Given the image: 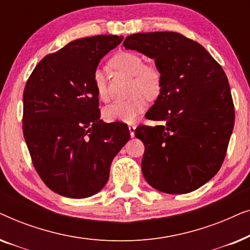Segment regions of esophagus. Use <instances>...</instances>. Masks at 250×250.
<instances>
[{
    "label": "esophagus",
    "instance_id": "34e87169",
    "mask_svg": "<svg viewBox=\"0 0 250 250\" xmlns=\"http://www.w3.org/2000/svg\"><path fill=\"white\" fill-rule=\"evenodd\" d=\"M128 129H129V134H131V138H133V136H134V132H135V126L128 125Z\"/></svg>",
    "mask_w": 250,
    "mask_h": 250
}]
</instances>
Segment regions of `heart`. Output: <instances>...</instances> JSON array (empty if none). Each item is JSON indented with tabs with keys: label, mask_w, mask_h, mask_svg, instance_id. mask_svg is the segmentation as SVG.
<instances>
[{
	"label": "heart",
	"mask_w": 250,
	"mask_h": 250,
	"mask_svg": "<svg viewBox=\"0 0 250 250\" xmlns=\"http://www.w3.org/2000/svg\"><path fill=\"white\" fill-rule=\"evenodd\" d=\"M112 67L118 71L134 77L131 93L133 97L118 100L104 109V118L107 122H134L148 104V98L155 99L162 91V73L158 68L145 64L143 58L134 52H122L111 60ZM94 88L101 101L110 99L107 78L102 70L97 69L93 75Z\"/></svg>",
	"instance_id": "1"
}]
</instances>
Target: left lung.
Instances as JSON below:
<instances>
[{"label": "left lung", "mask_w": 250, "mask_h": 250, "mask_svg": "<svg viewBox=\"0 0 250 250\" xmlns=\"http://www.w3.org/2000/svg\"><path fill=\"white\" fill-rule=\"evenodd\" d=\"M126 49L155 59L162 91L135 136L145 145L142 173L150 186L170 194L197 190L220 170L234 125L227 75L198 42L174 32L127 36Z\"/></svg>", "instance_id": "obj_1"}]
</instances>
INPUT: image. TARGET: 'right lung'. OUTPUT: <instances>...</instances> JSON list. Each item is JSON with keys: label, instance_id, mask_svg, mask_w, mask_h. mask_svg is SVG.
<instances>
[{"label": "right lung", "instance_id": "right-lung-1", "mask_svg": "<svg viewBox=\"0 0 250 250\" xmlns=\"http://www.w3.org/2000/svg\"><path fill=\"white\" fill-rule=\"evenodd\" d=\"M124 37L97 35L47 54L23 90L22 131L33 165L46 187L68 198H87L109 179L114 157L129 140L124 123L100 119L93 75Z\"/></svg>", "mask_w": 250, "mask_h": 250}]
</instances>
